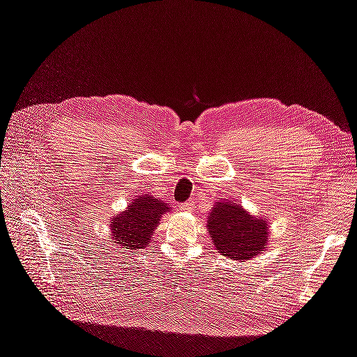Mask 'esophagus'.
<instances>
[{"instance_id":"1","label":"esophagus","mask_w":357,"mask_h":357,"mask_svg":"<svg viewBox=\"0 0 357 357\" xmlns=\"http://www.w3.org/2000/svg\"><path fill=\"white\" fill-rule=\"evenodd\" d=\"M193 208H195V202L193 201H188L185 204H181V207H180L181 211H192Z\"/></svg>"}]
</instances>
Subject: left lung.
<instances>
[{
	"label": "left lung",
	"mask_w": 357,
	"mask_h": 357,
	"mask_svg": "<svg viewBox=\"0 0 357 357\" xmlns=\"http://www.w3.org/2000/svg\"><path fill=\"white\" fill-rule=\"evenodd\" d=\"M215 250L232 261H250L268 247V220L228 199L214 202L207 220Z\"/></svg>",
	"instance_id": "obj_1"
}]
</instances>
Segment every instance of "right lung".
I'll use <instances>...</instances> for the list:
<instances>
[{"label":"right lung","instance_id":"1","mask_svg":"<svg viewBox=\"0 0 357 357\" xmlns=\"http://www.w3.org/2000/svg\"><path fill=\"white\" fill-rule=\"evenodd\" d=\"M171 210L169 204L149 193L135 197L125 211L113 215L110 222L113 243L131 250L149 245L160 218Z\"/></svg>","mask_w":357,"mask_h":357}]
</instances>
